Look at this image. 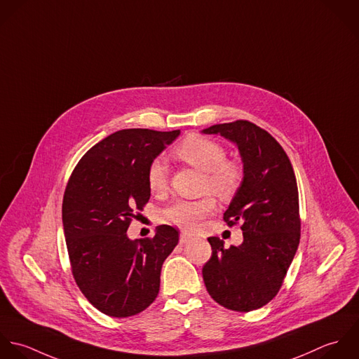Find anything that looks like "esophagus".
<instances>
[{
	"label": "esophagus",
	"mask_w": 359,
	"mask_h": 359,
	"mask_svg": "<svg viewBox=\"0 0 359 359\" xmlns=\"http://www.w3.org/2000/svg\"><path fill=\"white\" fill-rule=\"evenodd\" d=\"M190 238H191V236H190V234H187V233H184V231H182V233H180V238H179V240H180V243H182V244H184V243L190 241Z\"/></svg>",
	"instance_id": "34e87169"
}]
</instances>
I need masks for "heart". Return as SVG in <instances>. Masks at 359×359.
<instances>
[{
    "label": "heart",
    "instance_id": "1",
    "mask_svg": "<svg viewBox=\"0 0 359 359\" xmlns=\"http://www.w3.org/2000/svg\"><path fill=\"white\" fill-rule=\"evenodd\" d=\"M175 154L183 162L204 172L203 190L214 191L222 198H229L240 189L244 172L243 168L230 159H226V149L214 140L189 135L176 145ZM147 184L155 194H163L169 186L168 166L163 159L155 158L147 168ZM216 208L214 194H207L198 200H177L168 205L161 219L165 223L184 230H196L201 220L211 215Z\"/></svg>",
    "mask_w": 359,
    "mask_h": 359
}]
</instances>
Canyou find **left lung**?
<instances>
[{
    "label": "left lung",
    "mask_w": 359,
    "mask_h": 359,
    "mask_svg": "<svg viewBox=\"0 0 359 359\" xmlns=\"http://www.w3.org/2000/svg\"><path fill=\"white\" fill-rule=\"evenodd\" d=\"M205 135L237 144L244 179L223 214L227 226L240 224L243 244L224 248L210 237L212 255L203 268L210 295L222 306L250 312L279 292L301 236L298 187L291 162L276 139L250 121L214 125Z\"/></svg>",
    "instance_id": "1"
}]
</instances>
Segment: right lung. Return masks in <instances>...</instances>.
Instances as JSON below:
<instances>
[{"label": "right lung", "instance_id": "obj_1", "mask_svg": "<svg viewBox=\"0 0 359 359\" xmlns=\"http://www.w3.org/2000/svg\"><path fill=\"white\" fill-rule=\"evenodd\" d=\"M179 135L115 132L81 156L68 180L62 222L73 278L90 304L108 316H133L154 302L162 264L177 245L179 231L168 224L140 240H130L126 231L149 200V162Z\"/></svg>", "mask_w": 359, "mask_h": 359}]
</instances>
